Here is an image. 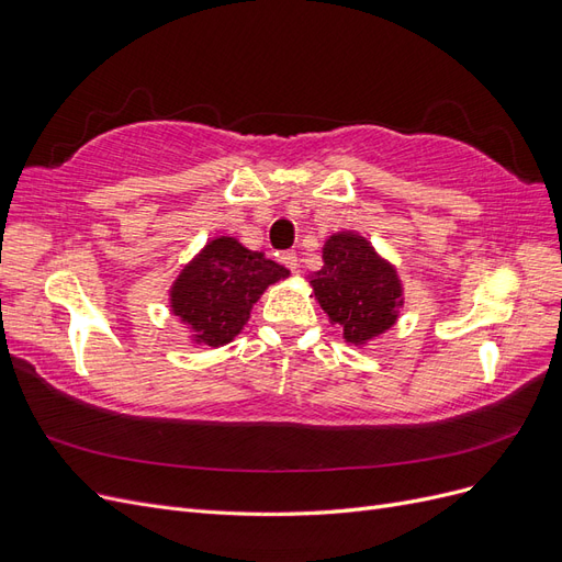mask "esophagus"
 <instances>
[{
	"label": "esophagus",
	"mask_w": 562,
	"mask_h": 562,
	"mask_svg": "<svg viewBox=\"0 0 562 562\" xmlns=\"http://www.w3.org/2000/svg\"><path fill=\"white\" fill-rule=\"evenodd\" d=\"M281 265L285 267V269H291V271H295L297 269V255L293 252V250H285V252H281Z\"/></svg>",
	"instance_id": "obj_1"
}]
</instances>
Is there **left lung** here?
Instances as JSON below:
<instances>
[{"mask_svg": "<svg viewBox=\"0 0 562 562\" xmlns=\"http://www.w3.org/2000/svg\"><path fill=\"white\" fill-rule=\"evenodd\" d=\"M323 312L351 345H366L396 323L401 281L359 234H335L323 248V269L310 281Z\"/></svg>", "mask_w": 562, "mask_h": 562, "instance_id": "obj_1", "label": "left lung"}]
</instances>
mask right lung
Returning a JSON list of instances; mask_svg holds the SVG:
<instances>
[{
  "instance_id": "obj_1",
  "label": "right lung",
  "mask_w": 562,
  "mask_h": 562,
  "mask_svg": "<svg viewBox=\"0 0 562 562\" xmlns=\"http://www.w3.org/2000/svg\"><path fill=\"white\" fill-rule=\"evenodd\" d=\"M285 277L288 269L262 252L220 236L182 269L171 288V310L192 328L194 342L223 347L241 333L265 288Z\"/></svg>"
}]
</instances>
